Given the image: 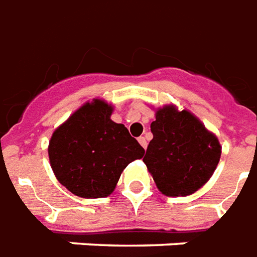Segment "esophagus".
Masks as SVG:
<instances>
[{
  "label": "esophagus",
  "mask_w": 257,
  "mask_h": 257,
  "mask_svg": "<svg viewBox=\"0 0 257 257\" xmlns=\"http://www.w3.org/2000/svg\"><path fill=\"white\" fill-rule=\"evenodd\" d=\"M138 143L141 144V147H143L144 149L147 148V140H145V137H140V138H138Z\"/></svg>",
  "instance_id": "obj_1"
}]
</instances>
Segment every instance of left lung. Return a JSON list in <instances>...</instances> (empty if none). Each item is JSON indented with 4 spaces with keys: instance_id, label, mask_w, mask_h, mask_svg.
<instances>
[{
    "instance_id": "obj_1",
    "label": "left lung",
    "mask_w": 257,
    "mask_h": 257,
    "mask_svg": "<svg viewBox=\"0 0 257 257\" xmlns=\"http://www.w3.org/2000/svg\"><path fill=\"white\" fill-rule=\"evenodd\" d=\"M144 163L167 196H187L207 183L219 165L217 137L188 110L174 105L158 109Z\"/></svg>"
}]
</instances>
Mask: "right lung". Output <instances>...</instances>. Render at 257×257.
I'll use <instances>...</instances> for the list:
<instances>
[{"label": "right lung", "mask_w": 257, "mask_h": 257, "mask_svg": "<svg viewBox=\"0 0 257 257\" xmlns=\"http://www.w3.org/2000/svg\"><path fill=\"white\" fill-rule=\"evenodd\" d=\"M112 112V105L92 99L77 109L51 137L48 156L54 174L80 198L110 195L127 165L145 154L124 124L110 119Z\"/></svg>", "instance_id": "1"}]
</instances>
